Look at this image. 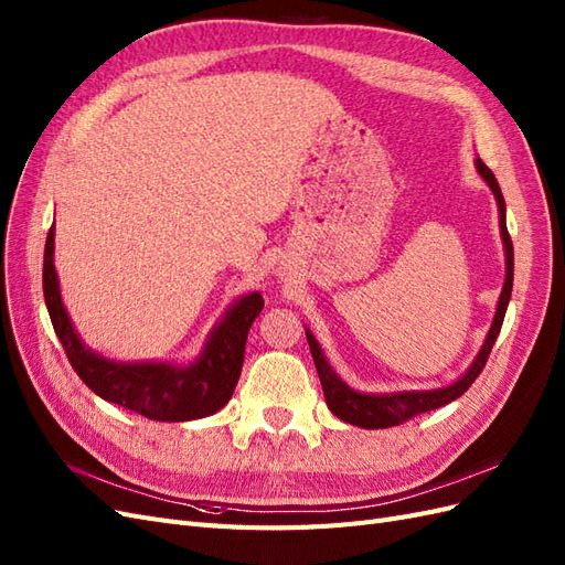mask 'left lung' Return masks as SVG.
I'll return each instance as SVG.
<instances>
[{
	"label": "left lung",
	"mask_w": 565,
	"mask_h": 565,
	"mask_svg": "<svg viewBox=\"0 0 565 565\" xmlns=\"http://www.w3.org/2000/svg\"><path fill=\"white\" fill-rule=\"evenodd\" d=\"M476 172L481 177L488 188L494 195V202H498V212H500V235H502V245H504V262H507V276L502 285V295L498 301V311H494L492 324L486 334V341L481 351L476 353L473 363L467 367V372L461 374L459 380H455L448 386H438V388H422V391H386V393H367V391H355L349 386L339 374L330 367L328 358H324L320 344L311 330H306V339H309L313 363L318 370V377L322 384L324 393V403L332 409V415L339 419H344L347 424L353 426H363V429H388V426H396L407 422L409 417H415L419 413H429V409H436L440 405H448L450 401L459 398L473 382L481 370L486 367L488 355L492 351L494 339H498L507 306L511 299V285H514V247H511V237L507 233V204L500 191V183L494 179V174L483 164L481 158H476Z\"/></svg>",
	"instance_id": "8db88e82"
}]
</instances>
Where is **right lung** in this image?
<instances>
[{
    "mask_svg": "<svg viewBox=\"0 0 565 565\" xmlns=\"http://www.w3.org/2000/svg\"><path fill=\"white\" fill-rule=\"evenodd\" d=\"M54 235L51 226L44 245V301L51 324L79 380L104 401L156 422H191L218 413L241 380L247 332L264 309L262 295L249 292L237 299L214 324L193 363L113 361L84 344L65 311L54 266Z\"/></svg>",
    "mask_w": 565,
    "mask_h": 565,
    "instance_id": "add662e5",
    "label": "right lung"
}]
</instances>
